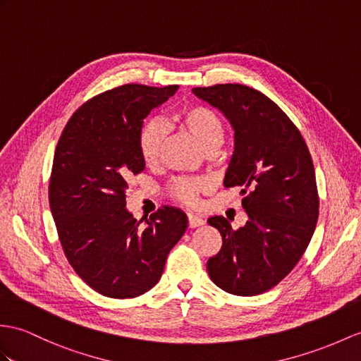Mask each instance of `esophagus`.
<instances>
[{"instance_id":"34e87169","label":"esophagus","mask_w":361,"mask_h":361,"mask_svg":"<svg viewBox=\"0 0 361 361\" xmlns=\"http://www.w3.org/2000/svg\"><path fill=\"white\" fill-rule=\"evenodd\" d=\"M204 224H205L204 219L196 216V214H192V213H188V226L190 228H197V226L204 225Z\"/></svg>"}]
</instances>
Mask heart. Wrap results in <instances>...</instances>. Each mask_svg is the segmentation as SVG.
Masks as SVG:
<instances>
[{
	"instance_id": "b5f03b06",
	"label": "heart",
	"mask_w": 361,
	"mask_h": 361,
	"mask_svg": "<svg viewBox=\"0 0 361 361\" xmlns=\"http://www.w3.org/2000/svg\"><path fill=\"white\" fill-rule=\"evenodd\" d=\"M174 121L182 130H185L207 153H213L222 145L225 139V124L219 114L205 105H187L176 111ZM165 140V128L157 121H148L140 128L137 147L142 161L147 165H154L159 161ZM211 183L205 178H178L174 179L169 192L170 196L185 205H196L202 192H207Z\"/></svg>"
}]
</instances>
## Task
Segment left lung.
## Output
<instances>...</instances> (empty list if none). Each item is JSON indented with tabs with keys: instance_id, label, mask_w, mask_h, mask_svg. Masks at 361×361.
I'll return each mask as SVG.
<instances>
[{
	"instance_id": "8db88e82",
	"label": "left lung",
	"mask_w": 361,
	"mask_h": 361,
	"mask_svg": "<svg viewBox=\"0 0 361 361\" xmlns=\"http://www.w3.org/2000/svg\"><path fill=\"white\" fill-rule=\"evenodd\" d=\"M192 93L231 122L234 153L224 183L242 187L250 217L239 230L222 216L208 219L222 235L208 274L226 293L257 295L282 282L311 242L319 219L312 157L300 130L259 90L217 84Z\"/></svg>"
}]
</instances>
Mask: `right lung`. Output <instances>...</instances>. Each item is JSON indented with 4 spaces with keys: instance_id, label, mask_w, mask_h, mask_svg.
Instances as JSON below:
<instances>
[{
    "instance_id": "right-lung-1",
    "label": "right lung",
    "mask_w": 361,
    "mask_h": 361,
    "mask_svg": "<svg viewBox=\"0 0 361 361\" xmlns=\"http://www.w3.org/2000/svg\"><path fill=\"white\" fill-rule=\"evenodd\" d=\"M178 85L127 84L82 104L58 140L49 204L70 265L96 293L133 298L162 276L187 230L185 213L162 207L142 221L126 208L127 182L145 169L137 139L144 119Z\"/></svg>"
}]
</instances>
